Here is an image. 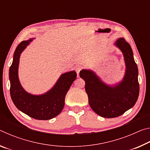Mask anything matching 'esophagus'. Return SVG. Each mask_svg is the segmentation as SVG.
<instances>
[{
	"instance_id": "1",
	"label": "esophagus",
	"mask_w": 150,
	"mask_h": 150,
	"mask_svg": "<svg viewBox=\"0 0 150 150\" xmlns=\"http://www.w3.org/2000/svg\"><path fill=\"white\" fill-rule=\"evenodd\" d=\"M83 68V65H76V67H75V71H76V72H77V73L78 74L79 73V71H80Z\"/></svg>"
}]
</instances>
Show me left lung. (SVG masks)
<instances>
[{"label":"left lung","instance_id":"8db88e82","mask_svg":"<svg viewBox=\"0 0 150 150\" xmlns=\"http://www.w3.org/2000/svg\"><path fill=\"white\" fill-rule=\"evenodd\" d=\"M115 45L122 52L126 65L123 79L118 84H105L91 70L83 69L81 78L85 81V91L91 108L104 118H115L132 108L138 100L139 86L138 66L134 59L130 44L122 38L116 40Z\"/></svg>","mask_w":150,"mask_h":150}]
</instances>
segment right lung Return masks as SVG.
Segmentation results:
<instances>
[{
    "mask_svg": "<svg viewBox=\"0 0 150 150\" xmlns=\"http://www.w3.org/2000/svg\"><path fill=\"white\" fill-rule=\"evenodd\" d=\"M32 40L22 42L16 48L9 69L10 92L12 102L18 110L37 120H50L62 111L65 95L77 77V73L75 71L63 73L54 87L43 95H34L26 92L20 84L18 73L20 54Z\"/></svg>",
    "mask_w": 150,
    "mask_h": 150,
    "instance_id": "right-lung-1",
    "label": "right lung"
}]
</instances>
